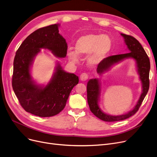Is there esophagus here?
<instances>
[{
    "mask_svg": "<svg viewBox=\"0 0 157 157\" xmlns=\"http://www.w3.org/2000/svg\"><path fill=\"white\" fill-rule=\"evenodd\" d=\"M88 78V75L86 73H82L80 75V79L81 81H86Z\"/></svg>",
    "mask_w": 157,
    "mask_h": 157,
    "instance_id": "34e87169",
    "label": "esophagus"
}]
</instances>
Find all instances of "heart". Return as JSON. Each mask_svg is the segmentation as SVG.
<instances>
[{"label":"heart","instance_id":"heart-1","mask_svg":"<svg viewBox=\"0 0 157 157\" xmlns=\"http://www.w3.org/2000/svg\"><path fill=\"white\" fill-rule=\"evenodd\" d=\"M112 47L111 38L105 35L87 34L81 36L77 41L76 51L69 49L67 55L72 62H76L79 56L86 55V62L90 65L99 64L110 53Z\"/></svg>","mask_w":157,"mask_h":157}]
</instances>
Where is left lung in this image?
<instances>
[{
  "label": "left lung",
  "mask_w": 157,
  "mask_h": 157,
  "mask_svg": "<svg viewBox=\"0 0 157 157\" xmlns=\"http://www.w3.org/2000/svg\"><path fill=\"white\" fill-rule=\"evenodd\" d=\"M121 35L124 38V43L127 45L129 52L120 54L106 58L98 66L97 72L99 74H103L104 72L110 69L113 65L128 59L132 58L135 61L136 66L139 78L142 83V94L140 98L132 110L125 114L120 115H111L103 112L101 110L99 105V101L101 94V83L98 78L91 79L87 83V101L90 111L99 119L106 122H113L124 120L130 117L137 112L140 108L143 100L146 95L149 86V75L150 70V62L149 59L139 41L134 37L121 33Z\"/></svg>",
  "instance_id": "left-lung-1"
}]
</instances>
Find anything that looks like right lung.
I'll return each mask as SVG.
<instances>
[{"instance_id":"obj_1","label":"right lung","mask_w":157,"mask_h":157,"mask_svg":"<svg viewBox=\"0 0 157 157\" xmlns=\"http://www.w3.org/2000/svg\"><path fill=\"white\" fill-rule=\"evenodd\" d=\"M56 24L32 33L20 45L13 62L12 86L20 104L30 113L42 117H52L63 110L70 93L79 82L78 76L65 72L59 62L46 85H38L32 78L31 68L41 49L54 56L66 57L67 44Z\"/></svg>"}]
</instances>
